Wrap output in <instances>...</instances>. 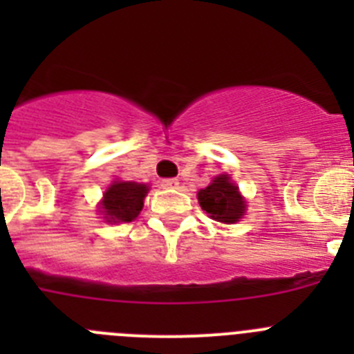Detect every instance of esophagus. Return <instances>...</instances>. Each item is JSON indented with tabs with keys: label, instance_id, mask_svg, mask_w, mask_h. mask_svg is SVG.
Here are the masks:
<instances>
[{
	"label": "esophagus",
	"instance_id": "esophagus-1",
	"mask_svg": "<svg viewBox=\"0 0 354 354\" xmlns=\"http://www.w3.org/2000/svg\"><path fill=\"white\" fill-rule=\"evenodd\" d=\"M161 186L168 187V189H174V187H179V180H177V179H162Z\"/></svg>",
	"mask_w": 354,
	"mask_h": 354
}]
</instances>
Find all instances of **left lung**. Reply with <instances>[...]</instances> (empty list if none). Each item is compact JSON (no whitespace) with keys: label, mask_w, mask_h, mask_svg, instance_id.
<instances>
[{"label":"left lung","mask_w":354,"mask_h":354,"mask_svg":"<svg viewBox=\"0 0 354 354\" xmlns=\"http://www.w3.org/2000/svg\"><path fill=\"white\" fill-rule=\"evenodd\" d=\"M198 204L212 220L221 223H236L243 218L245 200L237 192V186L230 183L227 175L216 177L205 189L198 192Z\"/></svg>","instance_id":"1"}]
</instances>
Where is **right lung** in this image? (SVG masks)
Instances as JSON below:
<instances>
[{
	"mask_svg": "<svg viewBox=\"0 0 354 354\" xmlns=\"http://www.w3.org/2000/svg\"><path fill=\"white\" fill-rule=\"evenodd\" d=\"M149 186L138 183L117 180L106 189L102 200V212L109 223H129L140 214Z\"/></svg>",
	"mask_w": 354,
	"mask_h": 354,
	"instance_id": "add662e5",
	"label": "right lung"
}]
</instances>
